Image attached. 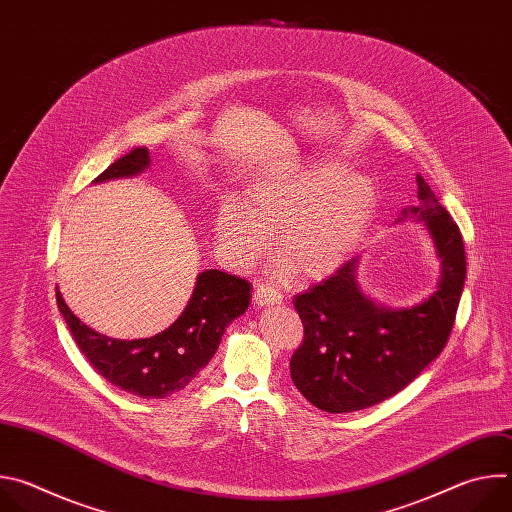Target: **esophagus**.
<instances>
[{"label": "esophagus", "mask_w": 512, "mask_h": 512, "mask_svg": "<svg viewBox=\"0 0 512 512\" xmlns=\"http://www.w3.org/2000/svg\"><path fill=\"white\" fill-rule=\"evenodd\" d=\"M283 302V296L279 294L277 289L273 287H267V285H257L255 287V294H253V304L257 308H263V306H273V304H281Z\"/></svg>", "instance_id": "obj_1"}]
</instances>
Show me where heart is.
<instances>
[{
  "instance_id": "b5f03b06",
  "label": "heart",
  "mask_w": 512,
  "mask_h": 512,
  "mask_svg": "<svg viewBox=\"0 0 512 512\" xmlns=\"http://www.w3.org/2000/svg\"><path fill=\"white\" fill-rule=\"evenodd\" d=\"M377 212L369 176L348 172L336 158L259 178L243 198L216 214V249L233 269H249L271 249L285 261L279 275L298 271L306 281L334 275L358 249Z\"/></svg>"
}]
</instances>
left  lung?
Segmentation results:
<instances>
[{"mask_svg":"<svg viewBox=\"0 0 512 512\" xmlns=\"http://www.w3.org/2000/svg\"><path fill=\"white\" fill-rule=\"evenodd\" d=\"M419 204L395 221L423 223L440 279L431 296L411 308H389L364 294L358 257L330 279L294 298L304 342L289 360L291 381L318 409L350 413L405 389L444 350L466 279V251L458 225L417 174Z\"/></svg>","mask_w":512,"mask_h":512,"instance_id":"obj_1","label":"left lung"}]
</instances>
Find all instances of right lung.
<instances>
[{
	"instance_id": "add662e5",
	"label": "right lung",
	"mask_w": 512,
	"mask_h": 512,
	"mask_svg": "<svg viewBox=\"0 0 512 512\" xmlns=\"http://www.w3.org/2000/svg\"><path fill=\"white\" fill-rule=\"evenodd\" d=\"M148 148H135L113 162L95 182L131 178L148 170ZM56 302L81 352L111 385L141 399H164L182 391L214 356L227 326L251 304V283L218 269L198 273L192 298L180 318L152 338L117 340L83 324L64 304Z\"/></svg>"
}]
</instances>
